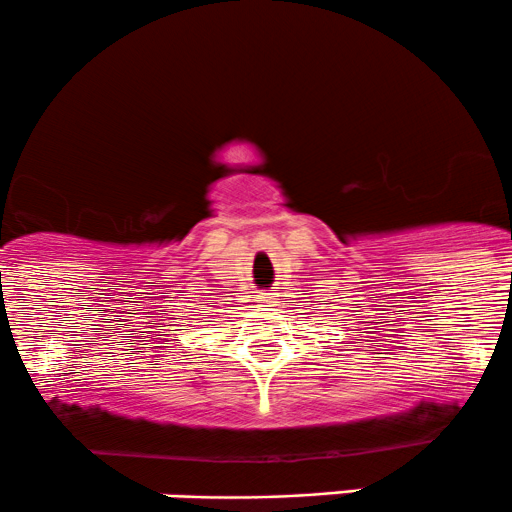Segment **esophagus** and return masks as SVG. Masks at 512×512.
I'll list each match as a JSON object with an SVG mask.
<instances>
[{
	"mask_svg": "<svg viewBox=\"0 0 512 512\" xmlns=\"http://www.w3.org/2000/svg\"><path fill=\"white\" fill-rule=\"evenodd\" d=\"M260 298H262V301H264V303H269V298H272V296H269V293H262V296H260Z\"/></svg>",
	"mask_w": 512,
	"mask_h": 512,
	"instance_id": "1",
	"label": "esophagus"
}]
</instances>
